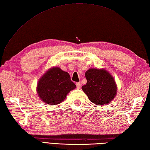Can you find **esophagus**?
Instances as JSON below:
<instances>
[{
	"label": "esophagus",
	"mask_w": 150,
	"mask_h": 150,
	"mask_svg": "<svg viewBox=\"0 0 150 150\" xmlns=\"http://www.w3.org/2000/svg\"><path fill=\"white\" fill-rule=\"evenodd\" d=\"M81 83H76V87H77V88H81Z\"/></svg>",
	"instance_id": "1"
}]
</instances>
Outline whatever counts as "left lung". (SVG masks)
I'll return each mask as SVG.
<instances>
[{"label":"left lung","mask_w":150,"mask_h":150,"mask_svg":"<svg viewBox=\"0 0 150 150\" xmlns=\"http://www.w3.org/2000/svg\"><path fill=\"white\" fill-rule=\"evenodd\" d=\"M87 80L82 90L97 105H106L117 94V85L112 76L105 69L90 68L85 72Z\"/></svg>","instance_id":"1"}]
</instances>
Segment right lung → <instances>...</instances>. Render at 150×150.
Masks as SVG:
<instances>
[{"label": "right lung", "instance_id": "right-lung-1", "mask_svg": "<svg viewBox=\"0 0 150 150\" xmlns=\"http://www.w3.org/2000/svg\"><path fill=\"white\" fill-rule=\"evenodd\" d=\"M76 87L68 72L59 67H53L40 78L36 91L43 103L53 105L62 103L67 95Z\"/></svg>", "mask_w": 150, "mask_h": 150}]
</instances>
